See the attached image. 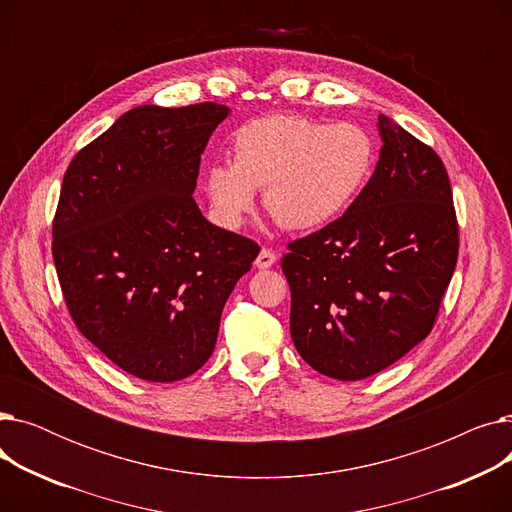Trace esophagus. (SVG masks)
<instances>
[{"label": "esophagus", "mask_w": 512, "mask_h": 512, "mask_svg": "<svg viewBox=\"0 0 512 512\" xmlns=\"http://www.w3.org/2000/svg\"><path fill=\"white\" fill-rule=\"evenodd\" d=\"M276 253L270 251V249H261L257 259H255V265L259 267V270H267V267H272L276 263Z\"/></svg>", "instance_id": "34e87169"}]
</instances>
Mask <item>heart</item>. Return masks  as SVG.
Returning <instances> with one entry per match:
<instances>
[{"instance_id":"heart-1","label":"heart","mask_w":512,"mask_h":512,"mask_svg":"<svg viewBox=\"0 0 512 512\" xmlns=\"http://www.w3.org/2000/svg\"><path fill=\"white\" fill-rule=\"evenodd\" d=\"M373 164V145L355 124L324 126L301 116H267L242 126L232 164H211L203 186L213 218L236 228L263 191L265 209L286 230H319L353 205Z\"/></svg>"}]
</instances>
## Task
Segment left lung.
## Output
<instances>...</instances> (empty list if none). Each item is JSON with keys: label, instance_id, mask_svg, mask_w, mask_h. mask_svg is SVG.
Masks as SVG:
<instances>
[{"label": "left lung", "instance_id": "obj_1", "mask_svg": "<svg viewBox=\"0 0 512 512\" xmlns=\"http://www.w3.org/2000/svg\"><path fill=\"white\" fill-rule=\"evenodd\" d=\"M378 132V166L353 205L282 257L292 342L342 382L390 367L432 332L459 257L442 159L384 114Z\"/></svg>", "mask_w": 512, "mask_h": 512}]
</instances>
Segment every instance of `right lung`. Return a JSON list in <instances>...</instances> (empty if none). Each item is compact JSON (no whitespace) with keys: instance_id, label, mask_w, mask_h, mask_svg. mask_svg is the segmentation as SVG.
Here are the masks:
<instances>
[{"instance_id":"obj_1","label":"right lung","mask_w":512,"mask_h":512,"mask_svg":"<svg viewBox=\"0 0 512 512\" xmlns=\"http://www.w3.org/2000/svg\"><path fill=\"white\" fill-rule=\"evenodd\" d=\"M228 116L218 103L139 105L66 170L53 220L64 299L80 334L134 378L166 384L201 369L259 255L193 199L201 153Z\"/></svg>"}]
</instances>
